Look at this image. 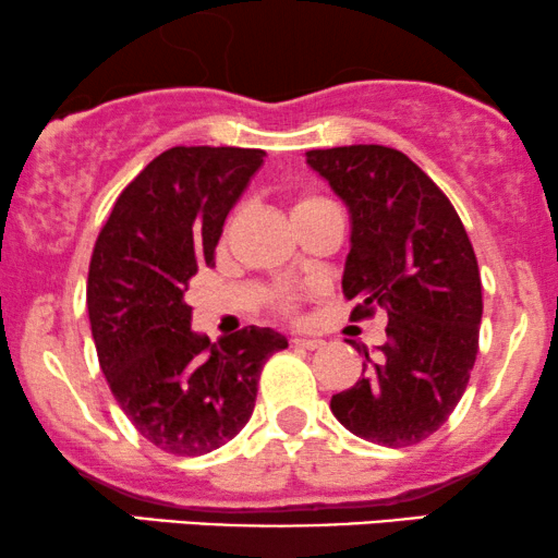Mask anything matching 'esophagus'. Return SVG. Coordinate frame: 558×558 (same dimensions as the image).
I'll use <instances>...</instances> for the list:
<instances>
[{"mask_svg": "<svg viewBox=\"0 0 558 558\" xmlns=\"http://www.w3.org/2000/svg\"><path fill=\"white\" fill-rule=\"evenodd\" d=\"M292 343L296 349H307V351H317L325 345V341H320V338H292Z\"/></svg>", "mask_w": 558, "mask_h": 558, "instance_id": "esophagus-1", "label": "esophagus"}]
</instances>
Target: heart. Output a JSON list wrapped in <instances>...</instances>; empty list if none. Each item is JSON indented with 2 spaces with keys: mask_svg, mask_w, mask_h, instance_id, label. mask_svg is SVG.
<instances>
[{
  "mask_svg": "<svg viewBox=\"0 0 558 558\" xmlns=\"http://www.w3.org/2000/svg\"><path fill=\"white\" fill-rule=\"evenodd\" d=\"M325 207H332L328 199L315 197V194H307V197H300V199L294 202V207H292V220H294V217L305 215V213H313V209H325ZM281 305L289 307V305H292V300H289V296H284V300H281Z\"/></svg>",
  "mask_w": 558,
  "mask_h": 558,
  "instance_id": "heart-1",
  "label": "heart"
}]
</instances>
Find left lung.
Returning <instances> with one entry per match:
<instances>
[{
	"instance_id": "8db88e82",
	"label": "left lung",
	"mask_w": 558,
	"mask_h": 558,
	"mask_svg": "<svg viewBox=\"0 0 558 558\" xmlns=\"http://www.w3.org/2000/svg\"><path fill=\"white\" fill-rule=\"evenodd\" d=\"M351 215L343 269L351 317L387 313V341L364 353V376L332 395L330 410L353 436L402 448L448 421L480 351L482 279L461 217L402 150L341 146L307 150Z\"/></svg>"
}]
</instances>
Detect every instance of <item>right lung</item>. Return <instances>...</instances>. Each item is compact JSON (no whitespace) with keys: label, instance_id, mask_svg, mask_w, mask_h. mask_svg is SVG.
I'll use <instances>...</instances> for the list:
<instances>
[{"label":"right lung","instance_id":"add662e5","mask_svg":"<svg viewBox=\"0 0 558 558\" xmlns=\"http://www.w3.org/2000/svg\"><path fill=\"white\" fill-rule=\"evenodd\" d=\"M264 150L177 146L156 156L114 202L94 243L86 310L99 366L143 438L173 456L215 451L248 423L258 376L287 338L243 328L209 343L184 302L215 266L226 217Z\"/></svg>","mask_w":558,"mask_h":558}]
</instances>
